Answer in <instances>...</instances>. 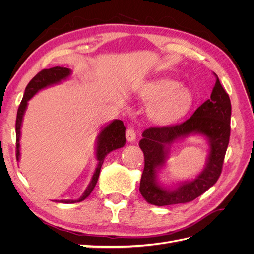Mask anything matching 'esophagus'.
<instances>
[{"mask_svg": "<svg viewBox=\"0 0 254 254\" xmlns=\"http://www.w3.org/2000/svg\"><path fill=\"white\" fill-rule=\"evenodd\" d=\"M126 139H127V141H128L129 143H132V142L135 141L136 134H135L134 129H132V128L127 129V131H126Z\"/></svg>", "mask_w": 254, "mask_h": 254, "instance_id": "obj_1", "label": "esophagus"}]
</instances>
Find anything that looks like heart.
<instances>
[{
	"instance_id": "heart-1",
	"label": "heart",
	"mask_w": 254,
	"mask_h": 254,
	"mask_svg": "<svg viewBox=\"0 0 254 254\" xmlns=\"http://www.w3.org/2000/svg\"><path fill=\"white\" fill-rule=\"evenodd\" d=\"M148 107L149 119L161 126L176 124L189 113L194 104V93L190 88L170 78L144 83L137 91Z\"/></svg>"
}]
</instances>
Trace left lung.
<instances>
[{
	"instance_id": "8db88e82",
	"label": "left lung",
	"mask_w": 254,
	"mask_h": 254,
	"mask_svg": "<svg viewBox=\"0 0 254 254\" xmlns=\"http://www.w3.org/2000/svg\"><path fill=\"white\" fill-rule=\"evenodd\" d=\"M211 97L182 124L151 127L142 133L139 145L144 153L145 165L140 182V193L146 201L157 206L186 203L202 195L213 187L221 174L230 139L231 102L222 88L218 76ZM201 135L209 144V155L203 172L194 180L166 188L157 178L166 164L173 142L190 135Z\"/></svg>"
}]
</instances>
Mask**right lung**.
<instances>
[{"label": "right lung", "mask_w": 254, "mask_h": 254, "mask_svg": "<svg viewBox=\"0 0 254 254\" xmlns=\"http://www.w3.org/2000/svg\"><path fill=\"white\" fill-rule=\"evenodd\" d=\"M71 74H72V71L70 68L55 66V67L42 70L28 82L27 87L25 88V92H24V95H23L22 102L19 106L18 113H17V121H16V137H17L16 157L18 161L20 160L21 127H22L23 118H24V114L27 108L28 101L39 91L68 79L70 78ZM125 130L126 128L124 126V123H123L121 120H113L111 123H109V124H107L102 128L101 132H99L97 135L96 146H95V156L97 160V165L86 190H84L83 194L78 199H76V200L66 199V200H55V201L63 202V203H75V202H80L90 196L92 190H94L97 183L105 157L108 155L109 152L115 149L124 147V145L126 143Z\"/></svg>", "instance_id": "1"}]
</instances>
